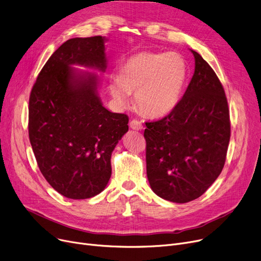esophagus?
I'll return each mask as SVG.
<instances>
[{
    "mask_svg": "<svg viewBox=\"0 0 261 261\" xmlns=\"http://www.w3.org/2000/svg\"><path fill=\"white\" fill-rule=\"evenodd\" d=\"M130 127L133 129V130H142L143 129V123L141 120L139 119H132L130 121Z\"/></svg>",
    "mask_w": 261,
    "mask_h": 261,
    "instance_id": "34e87169",
    "label": "esophagus"
}]
</instances>
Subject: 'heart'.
Segmentation results:
<instances>
[{
	"mask_svg": "<svg viewBox=\"0 0 261 261\" xmlns=\"http://www.w3.org/2000/svg\"><path fill=\"white\" fill-rule=\"evenodd\" d=\"M188 67L182 55L171 51H141L123 61L109 91L120 105L134 94L136 106L149 116L166 115L179 103Z\"/></svg>",
	"mask_w": 261,
	"mask_h": 261,
	"instance_id": "heart-1",
	"label": "heart"
}]
</instances>
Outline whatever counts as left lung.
Instances as JSON below:
<instances>
[{"mask_svg":"<svg viewBox=\"0 0 261 261\" xmlns=\"http://www.w3.org/2000/svg\"><path fill=\"white\" fill-rule=\"evenodd\" d=\"M195 73L182 99L159 120L146 122L147 176L154 193L187 203L221 173L230 138L227 99L211 65L191 49Z\"/></svg>","mask_w":261,"mask_h":261,"instance_id":"left-lung-1","label":"left lung"}]
</instances>
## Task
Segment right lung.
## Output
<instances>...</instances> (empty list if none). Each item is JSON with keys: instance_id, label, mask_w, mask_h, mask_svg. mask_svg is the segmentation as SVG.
Here are the masks:
<instances>
[{"instance_id": "right-lung-1", "label": "right lung", "mask_w": 261, "mask_h": 261, "mask_svg": "<svg viewBox=\"0 0 261 261\" xmlns=\"http://www.w3.org/2000/svg\"><path fill=\"white\" fill-rule=\"evenodd\" d=\"M106 38H73L55 51L31 92L29 135L38 167L68 199L100 194L111 177V154L128 131L129 117L112 113L97 95V77L72 70L79 64L105 72Z\"/></svg>"}]
</instances>
